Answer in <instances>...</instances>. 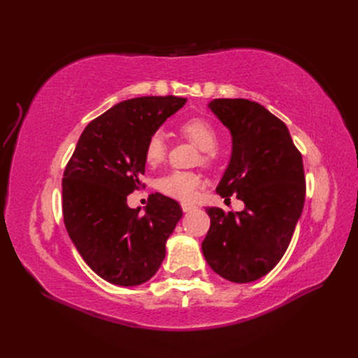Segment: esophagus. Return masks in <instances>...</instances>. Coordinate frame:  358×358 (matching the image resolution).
<instances>
[{
  "instance_id": "esophagus-1",
  "label": "esophagus",
  "mask_w": 358,
  "mask_h": 358,
  "mask_svg": "<svg viewBox=\"0 0 358 358\" xmlns=\"http://www.w3.org/2000/svg\"><path fill=\"white\" fill-rule=\"evenodd\" d=\"M180 206H182V210L183 212H188V210H192L194 208H196V206H194L192 203H182Z\"/></svg>"
}]
</instances>
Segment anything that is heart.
<instances>
[{
  "label": "heart",
  "mask_w": 358,
  "mask_h": 358,
  "mask_svg": "<svg viewBox=\"0 0 358 358\" xmlns=\"http://www.w3.org/2000/svg\"><path fill=\"white\" fill-rule=\"evenodd\" d=\"M179 133L188 138L197 148L201 149L200 161L203 164L209 166L213 162L215 152L220 143V134L216 127L206 117H191L188 121L179 125ZM167 155V143L166 137L161 131H154L150 134L145 143L143 157L146 164L150 167L158 166L159 162L164 161ZM203 185V179L200 175L194 171H182L175 170L167 175L161 176L157 180V188L166 194L169 197L178 200H191L199 188Z\"/></svg>",
  "instance_id": "b5f03b06"
}]
</instances>
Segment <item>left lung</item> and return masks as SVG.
I'll list each match as a JSON object with an SVG mask.
<instances>
[{"label":"left lung","instance_id":"left-lung-1","mask_svg":"<svg viewBox=\"0 0 358 358\" xmlns=\"http://www.w3.org/2000/svg\"><path fill=\"white\" fill-rule=\"evenodd\" d=\"M210 110L230 129L233 154L216 192L245 203L242 212L206 208L210 229L201 243L215 273L252 282L284 257L306 197L300 150L287 125L245 99H215Z\"/></svg>","mask_w":358,"mask_h":358}]
</instances>
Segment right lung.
<instances>
[{"label":"right lung","instance_id":"1","mask_svg":"<svg viewBox=\"0 0 358 358\" xmlns=\"http://www.w3.org/2000/svg\"><path fill=\"white\" fill-rule=\"evenodd\" d=\"M185 103L167 95L113 106L86 125L64 170V224L85 263L107 282L143 284L166 257V242L182 218L179 203L157 192L140 215L127 197L145 187L148 137Z\"/></svg>","mask_w":358,"mask_h":358}]
</instances>
